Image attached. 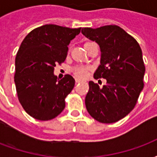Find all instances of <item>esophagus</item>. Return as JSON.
Instances as JSON below:
<instances>
[{
  "label": "esophagus",
  "instance_id": "1",
  "mask_svg": "<svg viewBox=\"0 0 157 157\" xmlns=\"http://www.w3.org/2000/svg\"><path fill=\"white\" fill-rule=\"evenodd\" d=\"M80 82H82V81L80 79H75V83H80Z\"/></svg>",
  "mask_w": 157,
  "mask_h": 157
}]
</instances>
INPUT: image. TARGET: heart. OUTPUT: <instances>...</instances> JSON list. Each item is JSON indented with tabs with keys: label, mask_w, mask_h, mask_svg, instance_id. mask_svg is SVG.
<instances>
[{
	"label": "heart",
	"mask_w": 157,
	"mask_h": 157,
	"mask_svg": "<svg viewBox=\"0 0 157 157\" xmlns=\"http://www.w3.org/2000/svg\"><path fill=\"white\" fill-rule=\"evenodd\" d=\"M72 71L74 75L78 77V78H85L87 75V71H88V67H86L83 65H77L72 69Z\"/></svg>",
	"instance_id": "b5f03b06"
}]
</instances>
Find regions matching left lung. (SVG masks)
Segmentation results:
<instances>
[{"instance_id": "obj_1", "label": "left lung", "mask_w": 157, "mask_h": 157, "mask_svg": "<svg viewBox=\"0 0 157 157\" xmlns=\"http://www.w3.org/2000/svg\"><path fill=\"white\" fill-rule=\"evenodd\" d=\"M82 33L100 47V65L94 78H104L99 87L89 82L86 108L97 121L112 124L131 112L144 87L145 68L138 42L117 25L83 28Z\"/></svg>"}]
</instances>
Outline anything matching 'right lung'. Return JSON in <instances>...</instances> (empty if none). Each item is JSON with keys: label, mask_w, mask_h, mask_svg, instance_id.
Segmentation results:
<instances>
[{"label": "right lung", "mask_w": 157, "mask_h": 157, "mask_svg": "<svg viewBox=\"0 0 157 157\" xmlns=\"http://www.w3.org/2000/svg\"><path fill=\"white\" fill-rule=\"evenodd\" d=\"M81 29L46 24L33 29L21 44L15 60L18 100L33 118L46 121L64 110L65 98L75 86L71 75L57 80L56 64L65 61L68 45Z\"/></svg>", "instance_id": "obj_1"}]
</instances>
